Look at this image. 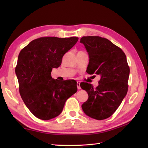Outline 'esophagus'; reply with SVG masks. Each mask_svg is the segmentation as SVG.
Returning <instances> with one entry per match:
<instances>
[{
	"label": "esophagus",
	"mask_w": 148,
	"mask_h": 148,
	"mask_svg": "<svg viewBox=\"0 0 148 148\" xmlns=\"http://www.w3.org/2000/svg\"><path fill=\"white\" fill-rule=\"evenodd\" d=\"M77 89H78V90H80V89H81L80 82H79V81H77Z\"/></svg>",
	"instance_id": "esophagus-1"
}]
</instances>
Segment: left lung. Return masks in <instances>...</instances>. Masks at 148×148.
I'll use <instances>...</instances> for the list:
<instances>
[{"instance_id": "obj_1", "label": "left lung", "mask_w": 148, "mask_h": 148, "mask_svg": "<svg viewBox=\"0 0 148 148\" xmlns=\"http://www.w3.org/2000/svg\"><path fill=\"white\" fill-rule=\"evenodd\" d=\"M80 42L89 55L87 73L100 76L96 88L88 83L80 84L88 95L81 107L89 117L105 119L116 111L127 93L130 69L126 55L109 40L99 36L83 37Z\"/></svg>"}]
</instances>
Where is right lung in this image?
<instances>
[{
    "label": "right lung",
    "mask_w": 148,
    "mask_h": 148,
    "mask_svg": "<svg viewBox=\"0 0 148 148\" xmlns=\"http://www.w3.org/2000/svg\"><path fill=\"white\" fill-rule=\"evenodd\" d=\"M78 39L40 37L31 41L19 54L15 69L19 91L25 104L37 118L49 120L58 116L66 100L77 92L76 81L54 79L51 72L61 65L63 56Z\"/></svg>",
    "instance_id": "add662e5"
}]
</instances>
